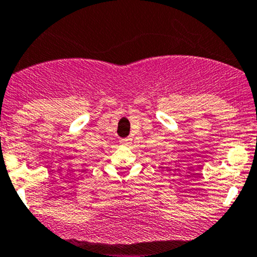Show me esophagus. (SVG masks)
<instances>
[{"label": "esophagus", "instance_id": "esophagus-1", "mask_svg": "<svg viewBox=\"0 0 257 257\" xmlns=\"http://www.w3.org/2000/svg\"><path fill=\"white\" fill-rule=\"evenodd\" d=\"M131 139H129V138H125V139H121L120 140V144L121 145H129L131 144Z\"/></svg>", "mask_w": 257, "mask_h": 257}]
</instances>
